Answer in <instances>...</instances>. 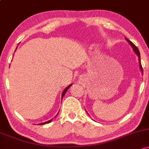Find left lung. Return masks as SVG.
Listing matches in <instances>:
<instances>
[{"mask_svg": "<svg viewBox=\"0 0 149 149\" xmlns=\"http://www.w3.org/2000/svg\"><path fill=\"white\" fill-rule=\"evenodd\" d=\"M126 40L128 41V42H129V43H130V45H132V47H133V49H134V52H135L137 54V55H138V57H139V62H140V68H141V70L142 73H143V68H142L141 64V59H140V52H139V50L138 47H137L135 45H134V43H133L132 42H131V41L129 40L126 39Z\"/></svg>", "mask_w": 149, "mask_h": 149, "instance_id": "1", "label": "left lung"}]
</instances>
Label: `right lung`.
Masks as SVG:
<instances>
[{"mask_svg":"<svg viewBox=\"0 0 149 149\" xmlns=\"http://www.w3.org/2000/svg\"><path fill=\"white\" fill-rule=\"evenodd\" d=\"M71 86H72V84H70V85H69L68 87L65 88V90L63 91V92H62V99L63 98V97H64V96H65V93H66L67 91H68V89H69V88H70V87H71ZM50 121H51V120H49V121H46V122L42 123V124H47V123H49V122H50Z\"/></svg>","mask_w":149,"mask_h":149,"instance_id":"add662e5","label":"right lung"}]
</instances>
